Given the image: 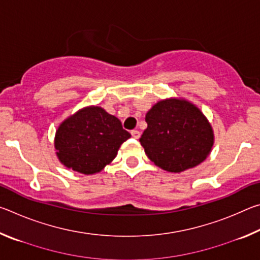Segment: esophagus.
Returning <instances> with one entry per match:
<instances>
[{"mask_svg": "<svg viewBox=\"0 0 260 260\" xmlns=\"http://www.w3.org/2000/svg\"><path fill=\"white\" fill-rule=\"evenodd\" d=\"M132 136H133L134 139H140L141 133L139 131H132Z\"/></svg>", "mask_w": 260, "mask_h": 260, "instance_id": "obj_1", "label": "esophagus"}]
</instances>
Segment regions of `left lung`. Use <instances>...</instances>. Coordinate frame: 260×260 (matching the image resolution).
Listing matches in <instances>:
<instances>
[{
    "label": "left lung",
    "instance_id": "obj_1",
    "mask_svg": "<svg viewBox=\"0 0 260 260\" xmlns=\"http://www.w3.org/2000/svg\"><path fill=\"white\" fill-rule=\"evenodd\" d=\"M146 121L141 146L149 159L167 172L192 169L212 150V126L201 109L186 99L158 101L147 112Z\"/></svg>",
    "mask_w": 260,
    "mask_h": 260
}]
</instances>
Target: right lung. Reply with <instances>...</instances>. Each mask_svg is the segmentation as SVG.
<instances>
[{"instance_id":"1","label":"right lung","mask_w":260,"mask_h":260,"mask_svg":"<svg viewBox=\"0 0 260 260\" xmlns=\"http://www.w3.org/2000/svg\"><path fill=\"white\" fill-rule=\"evenodd\" d=\"M129 138L117 117L103 108L89 105L60 122L54 146L57 158L65 167L91 175L109 165Z\"/></svg>"}]
</instances>
